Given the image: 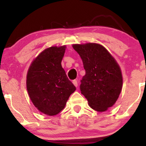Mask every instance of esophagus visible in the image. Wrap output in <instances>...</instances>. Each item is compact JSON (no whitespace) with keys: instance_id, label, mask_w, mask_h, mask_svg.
<instances>
[{"instance_id":"1","label":"esophagus","mask_w":146,"mask_h":146,"mask_svg":"<svg viewBox=\"0 0 146 146\" xmlns=\"http://www.w3.org/2000/svg\"><path fill=\"white\" fill-rule=\"evenodd\" d=\"M73 84H74V86H75V87H77V86H78V81H77V80H73Z\"/></svg>"}]
</instances>
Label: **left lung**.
<instances>
[{"instance_id": "8db88e82", "label": "left lung", "mask_w": 146, "mask_h": 146, "mask_svg": "<svg viewBox=\"0 0 146 146\" xmlns=\"http://www.w3.org/2000/svg\"><path fill=\"white\" fill-rule=\"evenodd\" d=\"M83 62L86 74L80 84L81 93L90 108L104 112L115 104L121 93V68L108 50L100 44H73Z\"/></svg>"}]
</instances>
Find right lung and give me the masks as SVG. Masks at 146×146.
Masks as SVG:
<instances>
[{"mask_svg":"<svg viewBox=\"0 0 146 146\" xmlns=\"http://www.w3.org/2000/svg\"><path fill=\"white\" fill-rule=\"evenodd\" d=\"M66 46H51L33 60L27 74V89L31 102L41 113L58 115L76 88L62 67Z\"/></svg>","mask_w":146,"mask_h":146,"instance_id":"1","label":"right lung"}]
</instances>
